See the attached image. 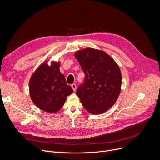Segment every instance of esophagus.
<instances>
[{
	"label": "esophagus",
	"instance_id": "esophagus-1",
	"mask_svg": "<svg viewBox=\"0 0 160 160\" xmlns=\"http://www.w3.org/2000/svg\"><path fill=\"white\" fill-rule=\"evenodd\" d=\"M71 87H72L73 91H76V90H77V85H76V83H72V84L71 85Z\"/></svg>",
	"mask_w": 160,
	"mask_h": 160
}]
</instances>
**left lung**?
Wrapping results in <instances>:
<instances>
[{
  "label": "left lung",
  "instance_id": "obj_1",
  "mask_svg": "<svg viewBox=\"0 0 160 160\" xmlns=\"http://www.w3.org/2000/svg\"><path fill=\"white\" fill-rule=\"evenodd\" d=\"M74 57L86 76L77 90L82 104L91 114L106 112L121 93L122 75L119 65L103 50L92 48L78 50Z\"/></svg>",
  "mask_w": 160,
  "mask_h": 160
}]
</instances>
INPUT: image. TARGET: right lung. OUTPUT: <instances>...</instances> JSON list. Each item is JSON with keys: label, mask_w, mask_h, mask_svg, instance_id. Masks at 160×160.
<instances>
[{"label": "right lung", "mask_w": 160, "mask_h": 160, "mask_svg": "<svg viewBox=\"0 0 160 160\" xmlns=\"http://www.w3.org/2000/svg\"><path fill=\"white\" fill-rule=\"evenodd\" d=\"M60 62H52L48 65L47 60L38 67L30 79L29 91L32 102L46 112L60 110L67 97L73 92L60 72Z\"/></svg>", "instance_id": "obj_1"}]
</instances>
